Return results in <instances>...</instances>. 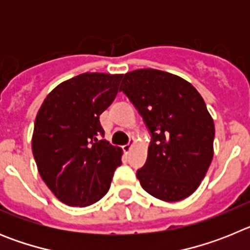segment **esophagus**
Returning <instances> with one entry per match:
<instances>
[{
  "mask_svg": "<svg viewBox=\"0 0 250 250\" xmlns=\"http://www.w3.org/2000/svg\"><path fill=\"white\" fill-rule=\"evenodd\" d=\"M134 144H135V140H134V139H131V140H130L126 145H124V146H123L124 151L126 152V154H127V152H130V150L132 149Z\"/></svg>",
  "mask_w": 250,
  "mask_h": 250,
  "instance_id": "34e87169",
  "label": "esophagus"
}]
</instances>
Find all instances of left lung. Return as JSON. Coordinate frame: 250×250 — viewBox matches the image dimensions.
I'll list each match as a JSON object with an SVG mask.
<instances>
[{"label":"left lung","mask_w":250,"mask_h":250,"mask_svg":"<svg viewBox=\"0 0 250 250\" xmlns=\"http://www.w3.org/2000/svg\"><path fill=\"white\" fill-rule=\"evenodd\" d=\"M120 91L151 135L146 163L136 173L141 187L164 202L191 195L209 169L215 135L199 92L182 77L155 68L125 74Z\"/></svg>","instance_id":"obj_1"}]
</instances>
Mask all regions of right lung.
I'll return each instance as SVG.
<instances>
[{"label": "right lung", "mask_w": 250, "mask_h": 250, "mask_svg": "<svg viewBox=\"0 0 250 250\" xmlns=\"http://www.w3.org/2000/svg\"><path fill=\"white\" fill-rule=\"evenodd\" d=\"M123 75L85 72L57 85L35 120L32 152L39 173L60 202L87 207L110 189L123 150L104 138L100 115Z\"/></svg>", "instance_id": "obj_1"}]
</instances>
